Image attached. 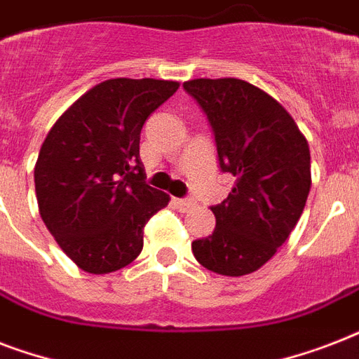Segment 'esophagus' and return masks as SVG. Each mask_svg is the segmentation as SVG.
<instances>
[{
    "label": "esophagus",
    "mask_w": 359,
    "mask_h": 359,
    "mask_svg": "<svg viewBox=\"0 0 359 359\" xmlns=\"http://www.w3.org/2000/svg\"><path fill=\"white\" fill-rule=\"evenodd\" d=\"M173 205L179 208V210H188V208L194 207V201H190V199H179V197H175Z\"/></svg>",
    "instance_id": "34e87169"
}]
</instances>
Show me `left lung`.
Masks as SVG:
<instances>
[{
  "label": "left lung",
  "mask_w": 359,
  "mask_h": 359,
  "mask_svg": "<svg viewBox=\"0 0 359 359\" xmlns=\"http://www.w3.org/2000/svg\"><path fill=\"white\" fill-rule=\"evenodd\" d=\"M207 114L219 168L236 177L227 199L212 207L214 233L191 242L199 264L238 278L276 255L306 207L311 154L290 114L259 87L236 78L184 81Z\"/></svg>",
  "instance_id": "1"
}]
</instances>
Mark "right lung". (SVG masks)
<instances>
[{
    "mask_svg": "<svg viewBox=\"0 0 359 359\" xmlns=\"http://www.w3.org/2000/svg\"><path fill=\"white\" fill-rule=\"evenodd\" d=\"M179 81L115 78L81 95L42 143L39 212L59 248L89 273H109L143 250V227L169 196L145 184L140 134Z\"/></svg>",
    "mask_w": 359,
    "mask_h": 359,
    "instance_id": "add662e5",
    "label": "right lung"
}]
</instances>
